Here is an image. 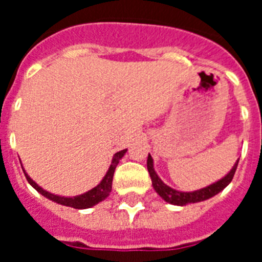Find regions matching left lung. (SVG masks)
I'll list each match as a JSON object with an SVG mask.
<instances>
[{
  "label": "left lung",
  "mask_w": 262,
  "mask_h": 262,
  "mask_svg": "<svg viewBox=\"0 0 262 262\" xmlns=\"http://www.w3.org/2000/svg\"><path fill=\"white\" fill-rule=\"evenodd\" d=\"M237 164H239V160L236 161L233 168L231 169L230 173L227 176H224L222 180L214 182V184L209 185V186L203 187V189H200V190L195 191H178L172 189L170 186H168L166 184H164L161 181V178L157 176V173L155 172L154 168V159H152L151 155H148L147 160V168L148 172H149V176H151L152 180V186L156 190V193L159 194L161 198H163L165 202L170 203V205H177V206H185L189 205V203H196V202H202V201L209 200L211 196L216 195L217 193H221L227 185L232 181L233 174L236 172V168H237Z\"/></svg>",
  "instance_id": "1"
}]
</instances>
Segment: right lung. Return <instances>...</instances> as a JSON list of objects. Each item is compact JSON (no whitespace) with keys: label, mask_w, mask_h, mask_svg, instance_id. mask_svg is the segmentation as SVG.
Returning <instances> with one entry per match:
<instances>
[{"label":"right lung","mask_w":262,"mask_h":262,"mask_svg":"<svg viewBox=\"0 0 262 262\" xmlns=\"http://www.w3.org/2000/svg\"><path fill=\"white\" fill-rule=\"evenodd\" d=\"M126 152L127 149H123V151H119L114 155L107 173H106L105 177L102 178V181L99 182L96 187H93L92 190L86 191V193L81 194V195H76V196H60V195H55V194H51L48 193V191L43 190V189H41L36 182L32 181L31 178H30V176L25 172V169L23 168L22 169L25 176H26L27 181H29V184L31 185L36 191H39L41 195H45L46 198H48V200L59 203V205L73 207V209H78V210L89 209V207H93V206H96L97 203H99L101 201H103L105 198H107L108 196V194H110L111 191V185H113V177H114L115 168H117L119 160L124 156Z\"/></svg>","instance_id":"obj_1"}]
</instances>
